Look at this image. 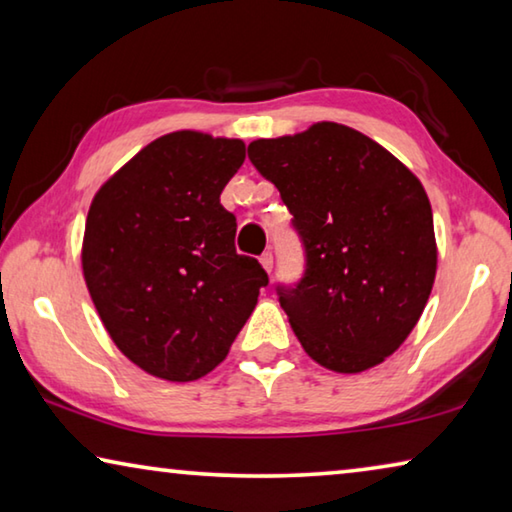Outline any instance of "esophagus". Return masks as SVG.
Here are the masks:
<instances>
[{"label": "esophagus", "instance_id": "1", "mask_svg": "<svg viewBox=\"0 0 512 512\" xmlns=\"http://www.w3.org/2000/svg\"><path fill=\"white\" fill-rule=\"evenodd\" d=\"M259 262H262V266H264V271L271 275V271H273V255L271 253H264L262 257H259Z\"/></svg>", "mask_w": 512, "mask_h": 512}]
</instances>
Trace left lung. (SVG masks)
<instances>
[{
  "mask_svg": "<svg viewBox=\"0 0 512 512\" xmlns=\"http://www.w3.org/2000/svg\"><path fill=\"white\" fill-rule=\"evenodd\" d=\"M248 158L280 189L305 244V277L277 289L300 345L343 375L379 366L411 334L436 280L422 183L384 146L334 121L250 142Z\"/></svg>",
  "mask_w": 512,
  "mask_h": 512,
  "instance_id": "left-lung-1",
  "label": "left lung"
}]
</instances>
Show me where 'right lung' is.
<instances>
[{
  "label": "right lung",
  "instance_id": "right-lung-1",
  "mask_svg": "<svg viewBox=\"0 0 512 512\" xmlns=\"http://www.w3.org/2000/svg\"><path fill=\"white\" fill-rule=\"evenodd\" d=\"M246 144L198 131L162 135L92 198L83 277L110 339L153 377L194 381L228 357L268 275L237 255L221 192Z\"/></svg>",
  "mask_w": 512,
  "mask_h": 512
}]
</instances>
